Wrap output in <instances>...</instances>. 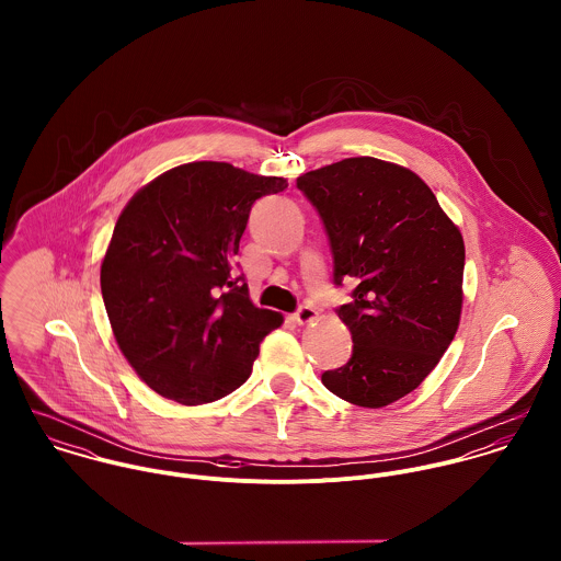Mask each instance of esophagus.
Returning <instances> with one entry per match:
<instances>
[{"label":"esophagus","mask_w":561,"mask_h":561,"mask_svg":"<svg viewBox=\"0 0 561 561\" xmlns=\"http://www.w3.org/2000/svg\"><path fill=\"white\" fill-rule=\"evenodd\" d=\"M318 318H320V313H318L313 307H300L298 313L294 316V321H296L298 325H307V323H313Z\"/></svg>","instance_id":"obj_1"}]
</instances>
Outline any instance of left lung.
I'll list each match as a JSON object with an SVG mask.
<instances>
[{
	"mask_svg": "<svg viewBox=\"0 0 561 561\" xmlns=\"http://www.w3.org/2000/svg\"><path fill=\"white\" fill-rule=\"evenodd\" d=\"M354 300L336 313L352 358L323 387L363 408L412 393L438 365L462 316L465 240L427 183L393 161L347 158L298 176Z\"/></svg>",
	"mask_w": 561,
	"mask_h": 561,
	"instance_id": "1",
	"label": "left lung"
}]
</instances>
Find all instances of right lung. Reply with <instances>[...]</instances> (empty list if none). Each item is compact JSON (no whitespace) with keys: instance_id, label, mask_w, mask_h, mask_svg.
<instances>
[{"instance_id":"1","label":"right lung","mask_w":561,"mask_h":561,"mask_svg":"<svg viewBox=\"0 0 561 561\" xmlns=\"http://www.w3.org/2000/svg\"><path fill=\"white\" fill-rule=\"evenodd\" d=\"M287 187L227 161H190L140 187L101 261L114 339L165 400L198 405L248 380L259 343L283 316L252 305L236 276L250 207Z\"/></svg>"}]
</instances>
